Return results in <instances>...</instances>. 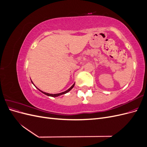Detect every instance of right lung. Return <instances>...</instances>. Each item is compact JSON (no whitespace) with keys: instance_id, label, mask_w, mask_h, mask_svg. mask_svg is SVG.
<instances>
[{"instance_id":"obj_1","label":"right lung","mask_w":147,"mask_h":147,"mask_svg":"<svg viewBox=\"0 0 147 147\" xmlns=\"http://www.w3.org/2000/svg\"><path fill=\"white\" fill-rule=\"evenodd\" d=\"M30 80H31V79H30ZM31 82H32V83L34 84V85L35 86V84H34V83L32 82V81L31 80ZM74 85H75V83L73 84V85L71 86L69 89H68L67 90H66V91H64V92H60V93H57V94H50V93H47V92H43V91H42V90H39V89L36 86H35V88H37L38 90L40 91V92H42L43 94H45V95H47V96H51V97H57V96H61V95H63V94H66V93H67L68 92H69L71 90H72V89L74 88Z\"/></svg>"}]
</instances>
